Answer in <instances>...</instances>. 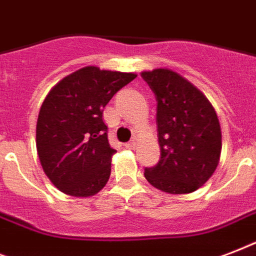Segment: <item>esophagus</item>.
Segmentation results:
<instances>
[{
  "label": "esophagus",
  "instance_id": "obj_1",
  "mask_svg": "<svg viewBox=\"0 0 256 256\" xmlns=\"http://www.w3.org/2000/svg\"><path fill=\"white\" fill-rule=\"evenodd\" d=\"M136 146V140H130V142H128V144H124V148H130V150H134Z\"/></svg>",
  "mask_w": 256,
  "mask_h": 256
}]
</instances>
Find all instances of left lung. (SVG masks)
Wrapping results in <instances>:
<instances>
[{
  "label": "left lung",
  "mask_w": 256,
  "mask_h": 256,
  "mask_svg": "<svg viewBox=\"0 0 256 256\" xmlns=\"http://www.w3.org/2000/svg\"><path fill=\"white\" fill-rule=\"evenodd\" d=\"M156 98L160 160L144 178L168 194H188L211 178L222 152L215 108L188 80L168 68L140 73Z\"/></svg>",
  "instance_id": "left-lung-1"
}]
</instances>
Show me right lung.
<instances>
[{
	"label": "right lung",
	"mask_w": 256,
	"mask_h": 256,
	"mask_svg": "<svg viewBox=\"0 0 256 256\" xmlns=\"http://www.w3.org/2000/svg\"><path fill=\"white\" fill-rule=\"evenodd\" d=\"M136 77L85 66L48 92L38 114L36 144L46 176L64 194L88 198L108 183L116 150L102 114L112 96Z\"/></svg>",
	"instance_id": "right-lung-1"
}]
</instances>
